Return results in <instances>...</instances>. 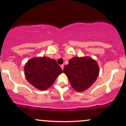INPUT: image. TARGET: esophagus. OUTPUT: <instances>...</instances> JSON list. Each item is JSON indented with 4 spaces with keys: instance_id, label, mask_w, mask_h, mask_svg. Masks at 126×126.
Instances as JSON below:
<instances>
[{
    "instance_id": "esophagus-1",
    "label": "esophagus",
    "mask_w": 126,
    "mask_h": 126,
    "mask_svg": "<svg viewBox=\"0 0 126 126\" xmlns=\"http://www.w3.org/2000/svg\"><path fill=\"white\" fill-rule=\"evenodd\" d=\"M60 67H61L62 69V70H63V67H64V65H63V64H61V65H60Z\"/></svg>"
}]
</instances>
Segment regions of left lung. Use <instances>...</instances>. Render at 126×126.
I'll return each mask as SVG.
<instances>
[{"instance_id": "1", "label": "left lung", "mask_w": 126, "mask_h": 126, "mask_svg": "<svg viewBox=\"0 0 126 126\" xmlns=\"http://www.w3.org/2000/svg\"><path fill=\"white\" fill-rule=\"evenodd\" d=\"M99 72L96 62L87 57H73L63 68V73L67 75L70 85L78 92L90 87L96 80Z\"/></svg>"}]
</instances>
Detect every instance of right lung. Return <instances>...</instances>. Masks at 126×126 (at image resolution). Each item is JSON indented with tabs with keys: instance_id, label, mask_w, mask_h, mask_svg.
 <instances>
[{
	"instance_id": "right-lung-1",
	"label": "right lung",
	"mask_w": 126,
	"mask_h": 126,
	"mask_svg": "<svg viewBox=\"0 0 126 126\" xmlns=\"http://www.w3.org/2000/svg\"><path fill=\"white\" fill-rule=\"evenodd\" d=\"M24 71L29 83L43 91L51 86L57 76L63 72L56 60L46 57L29 60L25 64Z\"/></svg>"
}]
</instances>
